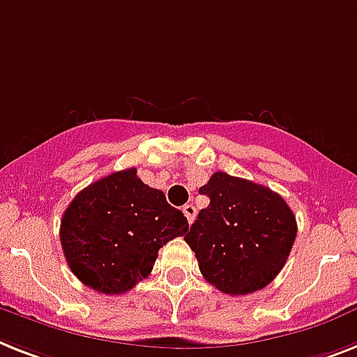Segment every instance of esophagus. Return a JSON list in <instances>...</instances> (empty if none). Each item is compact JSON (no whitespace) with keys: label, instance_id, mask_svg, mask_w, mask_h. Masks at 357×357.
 <instances>
[{"label":"esophagus","instance_id":"obj_1","mask_svg":"<svg viewBox=\"0 0 357 357\" xmlns=\"http://www.w3.org/2000/svg\"><path fill=\"white\" fill-rule=\"evenodd\" d=\"M182 211H184L188 222H190V225H193V220H195V217H197L195 206H193V204H185L184 208H182Z\"/></svg>","mask_w":357,"mask_h":357}]
</instances>
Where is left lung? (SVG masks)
<instances>
[{"mask_svg": "<svg viewBox=\"0 0 357 357\" xmlns=\"http://www.w3.org/2000/svg\"><path fill=\"white\" fill-rule=\"evenodd\" d=\"M199 193L210 199L184 235L200 273L229 296H246L275 279L297 235L296 215L266 185L217 172Z\"/></svg>", "mask_w": 357, "mask_h": 357, "instance_id": "8db88e82", "label": "left lung"}]
</instances>
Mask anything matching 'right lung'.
Wrapping results in <instances>:
<instances>
[{
    "label": "right lung",
    "mask_w": 357,
    "mask_h": 357,
    "mask_svg": "<svg viewBox=\"0 0 357 357\" xmlns=\"http://www.w3.org/2000/svg\"><path fill=\"white\" fill-rule=\"evenodd\" d=\"M188 228L184 213L129 167L79 191L61 217L60 241L76 278L113 296L146 279L158 250Z\"/></svg>",
    "instance_id": "add662e5"
}]
</instances>
